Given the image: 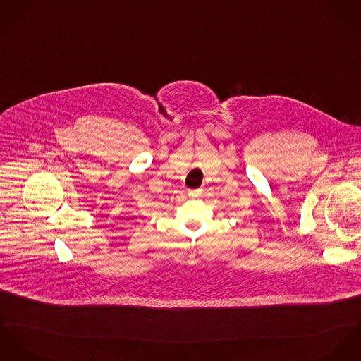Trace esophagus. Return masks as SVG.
Here are the masks:
<instances>
[{
  "instance_id": "esophagus-1",
  "label": "esophagus",
  "mask_w": 361,
  "mask_h": 361,
  "mask_svg": "<svg viewBox=\"0 0 361 361\" xmlns=\"http://www.w3.org/2000/svg\"><path fill=\"white\" fill-rule=\"evenodd\" d=\"M202 195V190H192V191H190V196L192 197V199H196V197H199Z\"/></svg>"
}]
</instances>
